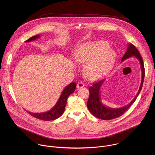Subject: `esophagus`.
Listing matches in <instances>:
<instances>
[{"label": "esophagus", "mask_w": 155, "mask_h": 155, "mask_svg": "<svg viewBox=\"0 0 155 155\" xmlns=\"http://www.w3.org/2000/svg\"><path fill=\"white\" fill-rule=\"evenodd\" d=\"M85 86V84L82 82H79L78 84H77V88H83Z\"/></svg>", "instance_id": "obj_1"}]
</instances>
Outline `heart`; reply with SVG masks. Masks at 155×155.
Returning <instances> with one entry per match:
<instances>
[{
    "label": "heart",
    "mask_w": 155,
    "mask_h": 155,
    "mask_svg": "<svg viewBox=\"0 0 155 155\" xmlns=\"http://www.w3.org/2000/svg\"><path fill=\"white\" fill-rule=\"evenodd\" d=\"M116 57V52L109 48L107 43L97 41L81 45L77 49L74 60L77 63L85 65V76L91 81H95L110 71Z\"/></svg>",
    "instance_id": "b5f03b06"
}]
</instances>
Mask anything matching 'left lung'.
<instances>
[{"mask_svg": "<svg viewBox=\"0 0 155 155\" xmlns=\"http://www.w3.org/2000/svg\"><path fill=\"white\" fill-rule=\"evenodd\" d=\"M131 57H134L137 60H138L141 66L142 76H141V84H140L139 90L138 91V93L137 94L134 98L130 102V103H129L127 106L120 108H117V109L110 108L104 106L101 101L100 89L103 84L105 80L103 79V80L100 81L99 82L94 83L92 85V86L89 88V97L87 103V104L89 111L96 117L100 119H103V120H110L122 116L134 103L137 97L139 95L143 85L144 76H145L144 67L142 57H141L140 54L137 50V49L135 47L134 45L129 44L127 48V51H126L125 54L122 57L121 62H123L124 60H127V58Z\"/></svg>", "mask_w": 155, "mask_h": 155, "instance_id": "1", "label": "left lung"}]
</instances>
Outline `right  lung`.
I'll use <instances>...</instances> for the list:
<instances>
[{
  "label": "right lung",
  "mask_w": 155,
  "mask_h": 155,
  "mask_svg": "<svg viewBox=\"0 0 155 155\" xmlns=\"http://www.w3.org/2000/svg\"><path fill=\"white\" fill-rule=\"evenodd\" d=\"M41 36L39 35L34 36L25 41V42H29L33 41ZM76 84L75 82L70 83L68 86H67L64 90L63 91L58 101L55 105L48 111L44 113H32L30 111H27L31 116L36 117L37 119L42 120H55L59 117H60L64 111L65 106L67 104V100L68 97L76 89Z\"/></svg>",
  "instance_id": "right-lung-1"
}]
</instances>
